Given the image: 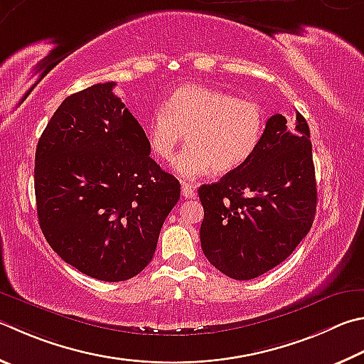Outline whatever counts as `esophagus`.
I'll return each mask as SVG.
<instances>
[{"label":"esophagus","instance_id":"34e87169","mask_svg":"<svg viewBox=\"0 0 364 364\" xmlns=\"http://www.w3.org/2000/svg\"><path fill=\"white\" fill-rule=\"evenodd\" d=\"M181 194L183 197H186V199H196V188L193 186V184H188V183H183L181 184Z\"/></svg>","mask_w":364,"mask_h":364}]
</instances>
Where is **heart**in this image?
Masks as SVG:
<instances>
[{
  "instance_id": "heart-1",
  "label": "heart",
  "mask_w": 364,
  "mask_h": 364,
  "mask_svg": "<svg viewBox=\"0 0 364 364\" xmlns=\"http://www.w3.org/2000/svg\"><path fill=\"white\" fill-rule=\"evenodd\" d=\"M264 130L266 111L259 103L202 84L180 85L146 124L149 148L165 162L188 134V146L173 162L184 180L239 170L259 148Z\"/></svg>"
}]
</instances>
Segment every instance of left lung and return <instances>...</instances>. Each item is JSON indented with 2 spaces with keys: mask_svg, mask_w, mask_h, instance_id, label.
Masks as SVG:
<instances>
[{
  "mask_svg": "<svg viewBox=\"0 0 364 364\" xmlns=\"http://www.w3.org/2000/svg\"><path fill=\"white\" fill-rule=\"evenodd\" d=\"M200 243L234 280L256 279L293 253L312 228L316 183L307 121L274 114L259 148L239 170L199 188Z\"/></svg>",
  "mask_w": 364,
  "mask_h": 364,
  "instance_id": "left-lung-1",
  "label": "left lung"
}]
</instances>
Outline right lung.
I'll return each instance as SVG.
<instances>
[{"label":"right lung","mask_w":364,"mask_h":364,"mask_svg":"<svg viewBox=\"0 0 364 364\" xmlns=\"http://www.w3.org/2000/svg\"><path fill=\"white\" fill-rule=\"evenodd\" d=\"M114 85L65 98L35 156L46 240L65 262L103 282L129 280L148 266L181 191L149 157L148 136Z\"/></svg>","instance_id":"1"}]
</instances>
